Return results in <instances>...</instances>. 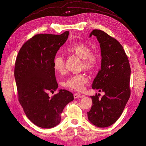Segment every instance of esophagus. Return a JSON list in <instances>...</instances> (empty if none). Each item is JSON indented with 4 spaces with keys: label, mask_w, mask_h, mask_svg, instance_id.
I'll use <instances>...</instances> for the list:
<instances>
[{
    "label": "esophagus",
    "mask_w": 146,
    "mask_h": 146,
    "mask_svg": "<svg viewBox=\"0 0 146 146\" xmlns=\"http://www.w3.org/2000/svg\"><path fill=\"white\" fill-rule=\"evenodd\" d=\"M85 96L84 95H81L80 94H75L74 95V97L75 99H76V98H84Z\"/></svg>",
    "instance_id": "34e87169"
}]
</instances>
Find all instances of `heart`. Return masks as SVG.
I'll return each mask as SVG.
<instances>
[{
  "label": "heart",
  "mask_w": 146,
  "mask_h": 146,
  "mask_svg": "<svg viewBox=\"0 0 146 146\" xmlns=\"http://www.w3.org/2000/svg\"><path fill=\"white\" fill-rule=\"evenodd\" d=\"M65 51L71 55H74L82 59V67L87 71L94 70L99 63L98 55L91 52V48L85 42L78 41L68 44L65 48ZM54 69L56 72L63 74L65 71V60L62 56L57 55L53 61ZM88 82V78L85 74H80L71 75L64 84L65 86L71 90L81 91L84 89Z\"/></svg>",
  "instance_id": "b5f03b06"
}]
</instances>
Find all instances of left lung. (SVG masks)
Returning <instances> with one entry per match:
<instances>
[{"mask_svg": "<svg viewBox=\"0 0 146 146\" xmlns=\"http://www.w3.org/2000/svg\"><path fill=\"white\" fill-rule=\"evenodd\" d=\"M96 36L101 52V69L94 80L92 89L104 92L91 96L92 104L88 113L89 120L98 127L113 125L120 117L130 95L131 70L127 56L120 42L105 32L94 30L89 37Z\"/></svg>", "mask_w": 146, "mask_h": 146, "instance_id": "8db88e82", "label": "left lung"}]
</instances>
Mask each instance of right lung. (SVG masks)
Here are the masks:
<instances>
[{
    "label": "right lung",
    "mask_w": 146,
    "mask_h": 146,
    "mask_svg": "<svg viewBox=\"0 0 146 146\" xmlns=\"http://www.w3.org/2000/svg\"><path fill=\"white\" fill-rule=\"evenodd\" d=\"M68 35V31L60 35H35L23 45L16 60L19 101L28 119L41 128L58 125L64 108L74 100L73 94L65 89L51 98L48 94L58 88L53 61Z\"/></svg>",
    "instance_id": "right-lung-1"
}]
</instances>
